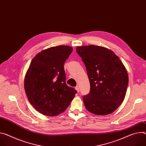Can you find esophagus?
<instances>
[{
  "label": "esophagus",
  "mask_w": 146,
  "mask_h": 146,
  "mask_svg": "<svg viewBox=\"0 0 146 146\" xmlns=\"http://www.w3.org/2000/svg\"><path fill=\"white\" fill-rule=\"evenodd\" d=\"M75 89L77 90V91L78 92H79V91H80V88H79L78 86H76V87H75Z\"/></svg>",
  "instance_id": "1"
}]
</instances>
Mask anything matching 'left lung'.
<instances>
[{"label": "left lung", "mask_w": 146, "mask_h": 146, "mask_svg": "<svg viewBox=\"0 0 146 146\" xmlns=\"http://www.w3.org/2000/svg\"><path fill=\"white\" fill-rule=\"evenodd\" d=\"M90 84V93L83 97L87 110L97 115L114 112L123 102L129 77L124 64L111 50L94 45L77 46Z\"/></svg>", "instance_id": "1"}]
</instances>
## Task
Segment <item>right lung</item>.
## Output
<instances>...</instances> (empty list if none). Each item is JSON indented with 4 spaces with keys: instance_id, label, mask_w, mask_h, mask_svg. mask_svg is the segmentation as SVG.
<instances>
[{
    "instance_id": "add662e5",
    "label": "right lung",
    "mask_w": 146,
    "mask_h": 146,
    "mask_svg": "<svg viewBox=\"0 0 146 146\" xmlns=\"http://www.w3.org/2000/svg\"><path fill=\"white\" fill-rule=\"evenodd\" d=\"M72 51L67 45L44 49L32 59L25 73V94L34 108L45 116L63 112L77 93L66 84L63 67Z\"/></svg>"
}]
</instances>
